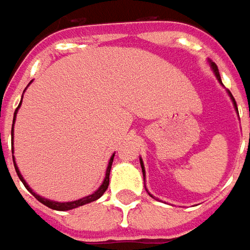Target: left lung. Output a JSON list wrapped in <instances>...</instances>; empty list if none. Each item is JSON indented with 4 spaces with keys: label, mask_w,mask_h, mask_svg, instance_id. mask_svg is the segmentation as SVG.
Wrapping results in <instances>:
<instances>
[{
    "label": "left lung",
    "mask_w": 250,
    "mask_h": 250,
    "mask_svg": "<svg viewBox=\"0 0 250 250\" xmlns=\"http://www.w3.org/2000/svg\"><path fill=\"white\" fill-rule=\"evenodd\" d=\"M211 67H213V70H214V74H215V77H217V79H218L219 82H221V77H219V71H218V67H217V64L215 63H211ZM222 83V82H221ZM230 94V97H231V100H233V104H234L235 106V109H237V104H235V101H234V97L231 95V93L229 91ZM237 111H238V109H237ZM140 164H141V168H143V175H144V179H145V169H144V164H143V162L140 160Z\"/></svg>",
    "instance_id": "1"
}]
</instances>
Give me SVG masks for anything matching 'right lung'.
<instances>
[{"mask_svg":"<svg viewBox=\"0 0 250 250\" xmlns=\"http://www.w3.org/2000/svg\"><path fill=\"white\" fill-rule=\"evenodd\" d=\"M21 105V102H20ZM20 105L17 106V109H16L15 111V117H13V124H15V120H16V114H17V110H19V107H20ZM12 145H13V126H12ZM12 153H13V148H12ZM113 159H114V155L111 156L110 162H109V166H107V169H106V176H105V180H104V183L101 185V187L98 188V190L95 191L94 194H91V195L86 196V198H82V199H79V201H74V202H64V203H60V202H54V201H48V199H44V198H42V196H39L37 194H35L33 191L29 188V186L26 185V182L24 180V178L21 176L20 171H19V168H17V166H16V162H15V156H13V164H15V168H16V172H17V175H19V178H20V180L22 182V185L25 186L26 190L31 192L32 195L36 198L37 201L42 202L43 205H45L47 207H49V208H54V210H59V211H65V210H71V208H75V207H79V206H83V205H86V203H90V202H94L97 201L98 198H101V196L104 195V192H105L106 190H107V186H109V175H110V169H111V164H113Z\"/></svg>","mask_w":250,"mask_h":250,"instance_id":"right-lung-1","label":"right lung"}]
</instances>
